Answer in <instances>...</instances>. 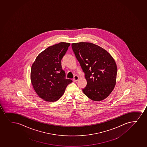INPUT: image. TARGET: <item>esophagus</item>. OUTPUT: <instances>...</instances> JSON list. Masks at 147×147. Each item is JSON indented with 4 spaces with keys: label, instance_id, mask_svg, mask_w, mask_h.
Returning a JSON list of instances; mask_svg holds the SVG:
<instances>
[{
    "label": "esophagus",
    "instance_id": "esophagus-1",
    "mask_svg": "<svg viewBox=\"0 0 147 147\" xmlns=\"http://www.w3.org/2000/svg\"><path fill=\"white\" fill-rule=\"evenodd\" d=\"M79 80V77L77 75H75L73 78V81L74 82H77Z\"/></svg>",
    "mask_w": 147,
    "mask_h": 147
}]
</instances>
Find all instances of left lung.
I'll use <instances>...</instances> for the list:
<instances>
[{
  "label": "left lung",
  "instance_id": "obj_1",
  "mask_svg": "<svg viewBox=\"0 0 147 147\" xmlns=\"http://www.w3.org/2000/svg\"><path fill=\"white\" fill-rule=\"evenodd\" d=\"M72 48L87 82L83 92L93 101L107 98L116 85L117 67L113 58L107 51L90 43H72Z\"/></svg>",
  "mask_w": 147,
  "mask_h": 147
}]
</instances>
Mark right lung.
Segmentation results:
<instances>
[{
  "label": "right lung",
  "mask_w": 147,
  "mask_h": 147,
  "mask_svg": "<svg viewBox=\"0 0 147 147\" xmlns=\"http://www.w3.org/2000/svg\"><path fill=\"white\" fill-rule=\"evenodd\" d=\"M70 44L61 42L47 48L37 56L31 69V83L40 98L49 102L59 99L72 80L66 79L61 61Z\"/></svg>",
  "instance_id": "1"
}]
</instances>
